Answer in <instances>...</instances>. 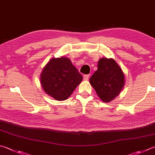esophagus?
Masks as SVG:
<instances>
[{
  "mask_svg": "<svg viewBox=\"0 0 155 155\" xmlns=\"http://www.w3.org/2000/svg\"><path fill=\"white\" fill-rule=\"evenodd\" d=\"M89 78V75H84V80H87Z\"/></svg>",
  "mask_w": 155,
  "mask_h": 155,
  "instance_id": "esophagus-1",
  "label": "esophagus"
}]
</instances>
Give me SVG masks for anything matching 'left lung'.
Segmentation results:
<instances>
[{"mask_svg":"<svg viewBox=\"0 0 155 155\" xmlns=\"http://www.w3.org/2000/svg\"><path fill=\"white\" fill-rule=\"evenodd\" d=\"M89 81L101 100L104 103H109L123 89L125 75L115 60L104 57L98 61V69Z\"/></svg>","mask_w":155,"mask_h":155,"instance_id":"obj_1","label":"left lung"}]
</instances>
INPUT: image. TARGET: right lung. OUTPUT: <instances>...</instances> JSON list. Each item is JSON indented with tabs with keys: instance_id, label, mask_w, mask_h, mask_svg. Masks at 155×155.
Returning a JSON list of instances; mask_svg holds the SVG:
<instances>
[{
	"instance_id": "right-lung-1",
	"label": "right lung",
	"mask_w": 155,
	"mask_h": 155,
	"mask_svg": "<svg viewBox=\"0 0 155 155\" xmlns=\"http://www.w3.org/2000/svg\"><path fill=\"white\" fill-rule=\"evenodd\" d=\"M40 84L48 95L57 101L68 99L82 81V75L65 57L52 58L40 74Z\"/></svg>"
}]
</instances>
